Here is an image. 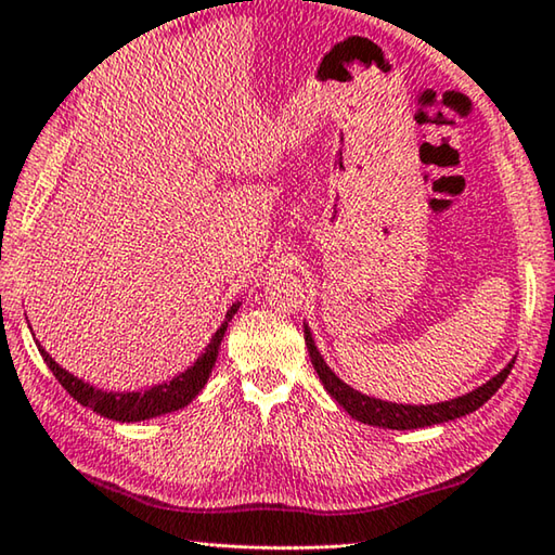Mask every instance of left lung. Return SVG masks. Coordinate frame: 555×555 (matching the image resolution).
<instances>
[{"label": "left lung", "instance_id": "left-lung-1", "mask_svg": "<svg viewBox=\"0 0 555 555\" xmlns=\"http://www.w3.org/2000/svg\"><path fill=\"white\" fill-rule=\"evenodd\" d=\"M305 344H308L314 372L320 374V382L324 384L326 391L332 393V398L338 400V405H344L348 410L350 417H356L358 422H364V424H372V427L398 429V431L431 427V424L465 417L469 412L479 410L493 393L499 391L501 384L508 379V374L515 364V360H511L496 376H491L487 384H481L479 388H475V391H469L465 396L446 400V403L403 405V403H388V400H379V398H370L356 391V388H350L346 382H340L338 376L328 370V364L320 356V350H317L308 324H305Z\"/></svg>", "mask_w": 555, "mask_h": 555}]
</instances>
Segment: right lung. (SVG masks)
<instances>
[{
  "instance_id": "obj_1",
  "label": "right lung",
  "mask_w": 555,
  "mask_h": 555,
  "mask_svg": "<svg viewBox=\"0 0 555 555\" xmlns=\"http://www.w3.org/2000/svg\"><path fill=\"white\" fill-rule=\"evenodd\" d=\"M241 302H233L231 310L227 312V320L217 328V334L211 336L209 346L205 348L203 356L195 360L193 367H188L183 374L173 376L171 382H164L147 388V391H128V393H114V391H102V388L90 386L88 382L78 379L70 372H66L64 367H59V364L52 360L50 352H47L38 340H35V346H38L42 360L47 362V367L52 370V374L59 379L66 391L74 396L80 405L90 408L92 412H98V415L107 417V420H116V422H140V420H150V417H159V415H167V412L173 410H181L185 408L191 400L203 391L211 367H215L217 356H219V346H221V338L227 334V326L233 320V314L238 312Z\"/></svg>"
}]
</instances>
